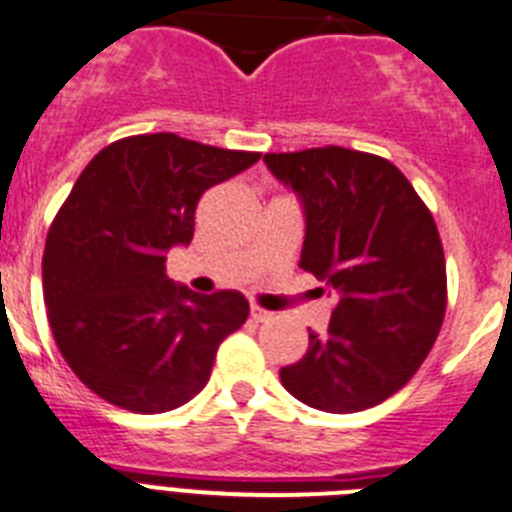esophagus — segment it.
Returning a JSON list of instances; mask_svg holds the SVG:
<instances>
[{
    "instance_id": "34e87169",
    "label": "esophagus",
    "mask_w": 512,
    "mask_h": 512,
    "mask_svg": "<svg viewBox=\"0 0 512 512\" xmlns=\"http://www.w3.org/2000/svg\"><path fill=\"white\" fill-rule=\"evenodd\" d=\"M250 316H252V321H257V324H262V321H270V319H273V313L265 311V308H260V306H252V308H250Z\"/></svg>"
}]
</instances>
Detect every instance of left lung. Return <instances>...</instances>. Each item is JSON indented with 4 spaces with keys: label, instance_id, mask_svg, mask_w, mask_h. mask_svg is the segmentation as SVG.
<instances>
[{
    "label": "left lung",
    "instance_id": "1",
    "mask_svg": "<svg viewBox=\"0 0 512 512\" xmlns=\"http://www.w3.org/2000/svg\"><path fill=\"white\" fill-rule=\"evenodd\" d=\"M262 160L301 199V267L336 298L326 334H308L280 382L319 411H365L416 375L439 336L446 262L434 216L377 155L329 145Z\"/></svg>",
    "mask_w": 512,
    "mask_h": 512
}]
</instances>
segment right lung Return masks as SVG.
<instances>
[{
  "instance_id": "add662e5",
  "label": "right lung",
  "mask_w": 512,
  "mask_h": 512,
  "mask_svg": "<svg viewBox=\"0 0 512 512\" xmlns=\"http://www.w3.org/2000/svg\"><path fill=\"white\" fill-rule=\"evenodd\" d=\"M257 160L158 132L112 142L78 176L45 239L43 296L63 359L99 398L165 413L204 390L250 303L176 285L165 252L191 245L204 191Z\"/></svg>"
}]
</instances>
